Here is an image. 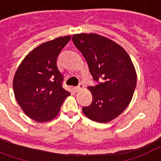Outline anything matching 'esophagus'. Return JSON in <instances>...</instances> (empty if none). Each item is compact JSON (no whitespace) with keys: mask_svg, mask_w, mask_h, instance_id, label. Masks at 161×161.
<instances>
[{"mask_svg":"<svg viewBox=\"0 0 161 161\" xmlns=\"http://www.w3.org/2000/svg\"><path fill=\"white\" fill-rule=\"evenodd\" d=\"M84 89V84H79L78 86H76L74 87V90L76 92H78V91H80L81 90H83Z\"/></svg>","mask_w":161,"mask_h":161,"instance_id":"esophagus-1","label":"esophagus"}]
</instances>
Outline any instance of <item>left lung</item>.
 Segmentation results:
<instances>
[{
	"mask_svg": "<svg viewBox=\"0 0 161 161\" xmlns=\"http://www.w3.org/2000/svg\"><path fill=\"white\" fill-rule=\"evenodd\" d=\"M86 59L96 86L88 87L92 102L83 108L90 119L108 123L123 113L131 101L136 85L135 67L123 47L109 38L95 33L72 36Z\"/></svg>",
	"mask_w": 161,
	"mask_h": 161,
	"instance_id": "obj_1",
	"label": "left lung"
}]
</instances>
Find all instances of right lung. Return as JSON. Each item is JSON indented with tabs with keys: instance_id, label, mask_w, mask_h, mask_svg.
Returning <instances> with one entry per match:
<instances>
[{
	"instance_id": "obj_1",
	"label": "right lung",
	"mask_w": 161,
	"mask_h": 161,
	"mask_svg": "<svg viewBox=\"0 0 161 161\" xmlns=\"http://www.w3.org/2000/svg\"><path fill=\"white\" fill-rule=\"evenodd\" d=\"M71 36L55 38L31 51L19 65L14 77V92L24 113L36 122H47L59 114L71 94L63 89V76L57 57Z\"/></svg>"
}]
</instances>
